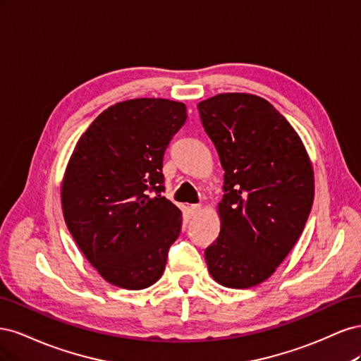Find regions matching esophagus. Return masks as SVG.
<instances>
[{"label": "esophagus", "instance_id": "1", "mask_svg": "<svg viewBox=\"0 0 361 361\" xmlns=\"http://www.w3.org/2000/svg\"><path fill=\"white\" fill-rule=\"evenodd\" d=\"M190 211H191V215H197L200 211H202V204H191L190 206Z\"/></svg>", "mask_w": 361, "mask_h": 361}]
</instances>
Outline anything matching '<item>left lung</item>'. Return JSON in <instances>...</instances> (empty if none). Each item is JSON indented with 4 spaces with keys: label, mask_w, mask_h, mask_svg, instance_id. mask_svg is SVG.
<instances>
[{
    "label": "left lung",
    "mask_w": 361,
    "mask_h": 361,
    "mask_svg": "<svg viewBox=\"0 0 361 361\" xmlns=\"http://www.w3.org/2000/svg\"><path fill=\"white\" fill-rule=\"evenodd\" d=\"M224 170L220 235L204 250L221 286L247 289L274 274L307 221L313 166L302 140L267 99L220 93L197 105Z\"/></svg>",
    "instance_id": "obj_1"
}]
</instances>
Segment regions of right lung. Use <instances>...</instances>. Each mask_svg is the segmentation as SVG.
Returning <instances> with one entry per match:
<instances>
[{"mask_svg":"<svg viewBox=\"0 0 361 361\" xmlns=\"http://www.w3.org/2000/svg\"><path fill=\"white\" fill-rule=\"evenodd\" d=\"M185 120L182 102H117L87 128L64 170V221L90 265L117 288L157 283L180 233L182 212L161 191L164 152Z\"/></svg>","mask_w":361,"mask_h":361,"instance_id":"1","label":"right lung"}]
</instances>
